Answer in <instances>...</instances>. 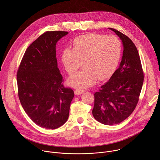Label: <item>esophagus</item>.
Listing matches in <instances>:
<instances>
[{"label":"esophagus","instance_id":"34e87169","mask_svg":"<svg viewBox=\"0 0 160 160\" xmlns=\"http://www.w3.org/2000/svg\"><path fill=\"white\" fill-rule=\"evenodd\" d=\"M83 92V90H82L76 89V90H75V95H77V96L82 94Z\"/></svg>","mask_w":160,"mask_h":160}]
</instances>
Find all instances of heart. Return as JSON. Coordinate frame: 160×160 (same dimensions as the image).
Returning <instances> with one entry per match:
<instances>
[{
	"label": "heart",
	"instance_id": "b5f03b06",
	"mask_svg": "<svg viewBox=\"0 0 160 160\" xmlns=\"http://www.w3.org/2000/svg\"><path fill=\"white\" fill-rule=\"evenodd\" d=\"M73 49L66 48L62 62L66 71L75 73L82 64L83 69L68 79L69 84L80 90L93 85L97 78H108L115 70L122 54V44L115 36L90 33L77 37L73 42Z\"/></svg>",
	"mask_w": 160,
	"mask_h": 160
}]
</instances>
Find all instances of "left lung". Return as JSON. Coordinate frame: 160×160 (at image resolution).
<instances>
[{"label": "left lung", "instance_id": "obj_1", "mask_svg": "<svg viewBox=\"0 0 160 160\" xmlns=\"http://www.w3.org/2000/svg\"><path fill=\"white\" fill-rule=\"evenodd\" d=\"M122 40L123 51L118 69L109 80L94 93L92 115L99 122L112 125L127 118L139 99L144 72L137 48L127 35L109 28Z\"/></svg>", "mask_w": 160, "mask_h": 160}]
</instances>
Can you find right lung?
I'll use <instances>...</instances> for the list:
<instances>
[{
    "label": "right lung",
    "mask_w": 160,
    "mask_h": 160,
    "mask_svg": "<svg viewBox=\"0 0 160 160\" xmlns=\"http://www.w3.org/2000/svg\"><path fill=\"white\" fill-rule=\"evenodd\" d=\"M68 32H46L26 50L17 72L18 96L22 108L37 125L62 126L69 117L73 90L66 88L58 68L56 45Z\"/></svg>",
    "instance_id": "obj_1"
}]
</instances>
